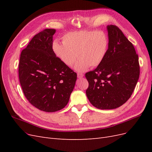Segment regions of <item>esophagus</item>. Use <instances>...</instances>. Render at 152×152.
Returning <instances> with one entry per match:
<instances>
[{
	"mask_svg": "<svg viewBox=\"0 0 152 152\" xmlns=\"http://www.w3.org/2000/svg\"><path fill=\"white\" fill-rule=\"evenodd\" d=\"M84 77V75L82 74V73H77V77L78 78H82V77Z\"/></svg>",
	"mask_w": 152,
	"mask_h": 152,
	"instance_id": "esophagus-1",
	"label": "esophagus"
}]
</instances>
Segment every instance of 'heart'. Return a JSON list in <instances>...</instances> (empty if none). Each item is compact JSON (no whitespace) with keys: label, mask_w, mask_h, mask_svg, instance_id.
<instances>
[{"label":"heart","mask_w":152,"mask_h":152,"mask_svg":"<svg viewBox=\"0 0 152 152\" xmlns=\"http://www.w3.org/2000/svg\"><path fill=\"white\" fill-rule=\"evenodd\" d=\"M63 43L54 41L52 50L59 60L72 66L77 58L76 70L83 72L90 66L94 68L104 59L108 48V38L103 31H72L62 37Z\"/></svg>","instance_id":"heart-1"}]
</instances>
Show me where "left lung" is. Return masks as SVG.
Instances as JSON below:
<instances>
[{
	"label": "left lung",
	"instance_id": "left-lung-1",
	"mask_svg": "<svg viewBox=\"0 0 152 152\" xmlns=\"http://www.w3.org/2000/svg\"><path fill=\"white\" fill-rule=\"evenodd\" d=\"M108 48L99 65L86 73V95L94 107L115 109L130 98L140 77L138 55L132 44L115 25L107 26Z\"/></svg>",
	"mask_w": 152,
	"mask_h": 152
}]
</instances>
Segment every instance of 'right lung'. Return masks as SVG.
Here are the masks:
<instances>
[{"instance_id": "add662e5", "label": "right lung", "mask_w": 152, "mask_h": 152, "mask_svg": "<svg viewBox=\"0 0 152 152\" xmlns=\"http://www.w3.org/2000/svg\"><path fill=\"white\" fill-rule=\"evenodd\" d=\"M54 29L36 34L20 55L19 79L28 102L40 110L54 112L68 103L77 73L55 56L52 50Z\"/></svg>"}]
</instances>
